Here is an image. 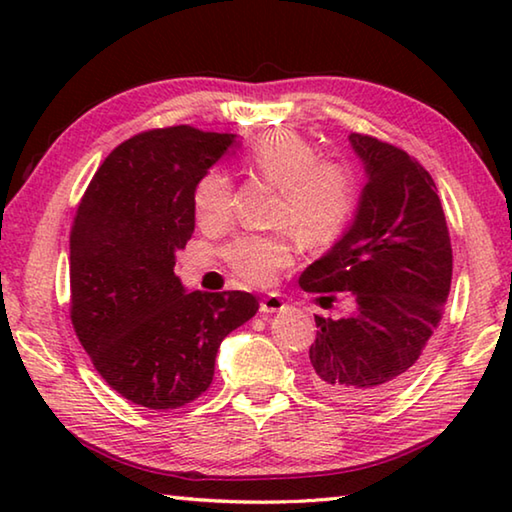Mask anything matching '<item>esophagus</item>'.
Here are the masks:
<instances>
[{"label":"esophagus","instance_id":"34e87169","mask_svg":"<svg viewBox=\"0 0 512 512\" xmlns=\"http://www.w3.org/2000/svg\"><path fill=\"white\" fill-rule=\"evenodd\" d=\"M284 307V300L280 296H275V293H268V296L262 298V302H259V311L262 314H275V311H282Z\"/></svg>","mask_w":512,"mask_h":512}]
</instances>
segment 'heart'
I'll list each match as a JSON object with an SVG mask.
<instances>
[{
  "mask_svg": "<svg viewBox=\"0 0 512 512\" xmlns=\"http://www.w3.org/2000/svg\"><path fill=\"white\" fill-rule=\"evenodd\" d=\"M246 167L277 187L271 235H241L225 248V262L241 280L268 287L293 262V232L309 246L343 235L359 205V176L348 162L318 158L316 146L293 131H271L246 153ZM198 221L219 225L232 210L230 178L219 169L203 173L194 187Z\"/></svg>",
  "mask_w": 512,
  "mask_h": 512,
  "instance_id": "1",
  "label": "heart"
}]
</instances>
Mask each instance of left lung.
<instances>
[{"label": "left lung", "instance_id": "1", "mask_svg": "<svg viewBox=\"0 0 512 512\" xmlns=\"http://www.w3.org/2000/svg\"><path fill=\"white\" fill-rule=\"evenodd\" d=\"M366 169L361 201L343 237L305 268L300 287L329 302L350 291L343 318H316L309 375L320 393L370 404L409 384L443 318L452 287V241L436 183L409 153L350 135Z\"/></svg>", "mask_w": 512, "mask_h": 512}]
</instances>
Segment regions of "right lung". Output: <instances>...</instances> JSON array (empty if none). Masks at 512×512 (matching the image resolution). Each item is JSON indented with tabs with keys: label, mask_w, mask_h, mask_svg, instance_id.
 Here are the masks:
<instances>
[{
	"label": "right lung",
	"mask_w": 512,
	"mask_h": 512,
	"mask_svg": "<svg viewBox=\"0 0 512 512\" xmlns=\"http://www.w3.org/2000/svg\"><path fill=\"white\" fill-rule=\"evenodd\" d=\"M237 142L192 126L121 142L94 173L69 235L72 325L121 397L153 411L212 384L221 341L259 309L253 293H187L173 273L194 235V187Z\"/></svg>",
	"instance_id": "right-lung-1"
}]
</instances>
